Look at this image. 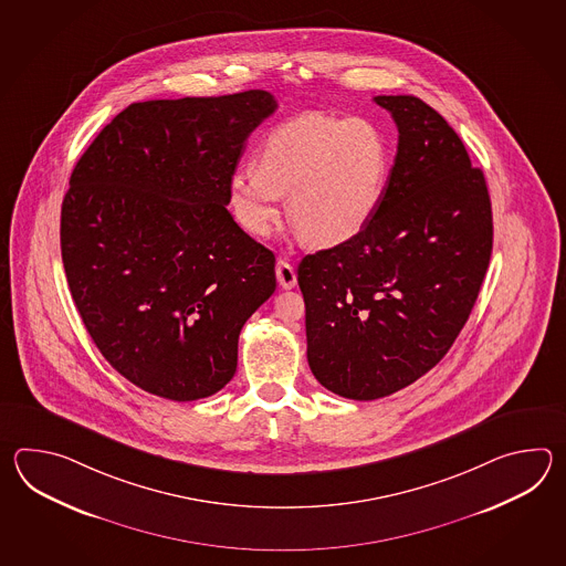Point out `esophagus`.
<instances>
[{"mask_svg": "<svg viewBox=\"0 0 566 566\" xmlns=\"http://www.w3.org/2000/svg\"><path fill=\"white\" fill-rule=\"evenodd\" d=\"M275 273H277L279 285L283 289H293L297 285V273L291 263H287L285 259H279L277 266H275Z\"/></svg>", "mask_w": 566, "mask_h": 566, "instance_id": "obj_1", "label": "esophagus"}]
</instances>
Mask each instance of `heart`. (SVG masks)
<instances>
[{"mask_svg": "<svg viewBox=\"0 0 566 566\" xmlns=\"http://www.w3.org/2000/svg\"><path fill=\"white\" fill-rule=\"evenodd\" d=\"M390 169V142L374 120L310 113L269 133L256 166L230 174V212L247 232L266 237L289 196V220L303 241L332 249L373 222Z\"/></svg>", "mask_w": 566, "mask_h": 566, "instance_id": "1", "label": "heart"}]
</instances>
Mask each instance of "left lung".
Wrapping results in <instances>:
<instances>
[{
    "label": "left lung",
    "instance_id": "8db88e82",
    "mask_svg": "<svg viewBox=\"0 0 566 566\" xmlns=\"http://www.w3.org/2000/svg\"><path fill=\"white\" fill-rule=\"evenodd\" d=\"M398 127L385 202L356 239L297 269L307 361L327 390L388 397L453 346L480 295L492 202L458 133L412 95L374 96Z\"/></svg>",
    "mask_w": 566,
    "mask_h": 566
}]
</instances>
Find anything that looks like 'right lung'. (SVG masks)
Segmentation results:
<instances>
[{
  "instance_id": "right-lung-1",
  "label": "right lung",
  "mask_w": 566,
  "mask_h": 566,
  "mask_svg": "<svg viewBox=\"0 0 566 566\" xmlns=\"http://www.w3.org/2000/svg\"><path fill=\"white\" fill-rule=\"evenodd\" d=\"M275 108L266 91L133 103L74 166L71 295L105 360L145 392L186 402L229 385L242 325L277 287L275 254L227 210L244 142Z\"/></svg>"
}]
</instances>
